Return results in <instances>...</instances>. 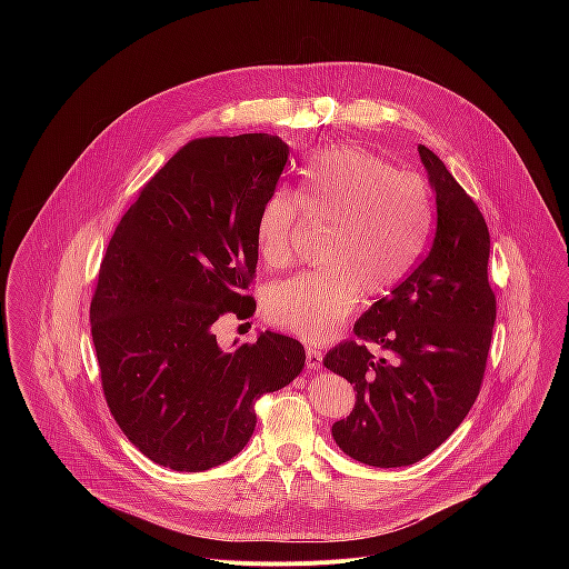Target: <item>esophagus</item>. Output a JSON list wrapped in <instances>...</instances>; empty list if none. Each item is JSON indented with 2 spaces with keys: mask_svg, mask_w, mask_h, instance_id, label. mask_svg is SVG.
<instances>
[{
  "mask_svg": "<svg viewBox=\"0 0 569 569\" xmlns=\"http://www.w3.org/2000/svg\"><path fill=\"white\" fill-rule=\"evenodd\" d=\"M322 359H325V355H322L320 348L307 346V368L309 370H318L322 366Z\"/></svg>",
  "mask_w": 569,
  "mask_h": 569,
  "instance_id": "34e87169",
  "label": "esophagus"
}]
</instances>
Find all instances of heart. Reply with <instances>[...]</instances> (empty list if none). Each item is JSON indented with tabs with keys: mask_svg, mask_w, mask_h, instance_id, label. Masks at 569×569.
<instances>
[{
	"mask_svg": "<svg viewBox=\"0 0 569 569\" xmlns=\"http://www.w3.org/2000/svg\"><path fill=\"white\" fill-rule=\"evenodd\" d=\"M326 223L318 258L325 267L269 287V320L320 341L355 309L359 296H386L418 260L431 228V194L422 177L397 172L375 153L335 144L302 170L296 194L271 192L256 221V247L269 267L291 262L300 214Z\"/></svg>",
	"mask_w": 569,
	"mask_h": 569,
	"instance_id": "b5f03b06",
	"label": "heart"
}]
</instances>
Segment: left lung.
Returning a JSON list of instances; mask_svg holds the SVG:
<instances>
[{
    "label": "left lung",
    "instance_id": "left-lung-1",
    "mask_svg": "<svg viewBox=\"0 0 569 569\" xmlns=\"http://www.w3.org/2000/svg\"><path fill=\"white\" fill-rule=\"evenodd\" d=\"M436 192L429 253L390 296L377 300L325 366L350 381L357 403L332 425L357 462L395 469L438 449L480 395L495 326L488 284L487 221L476 201L427 147H418ZM366 342L382 350L375 356Z\"/></svg>",
    "mask_w": 569,
    "mask_h": 569
}]
</instances>
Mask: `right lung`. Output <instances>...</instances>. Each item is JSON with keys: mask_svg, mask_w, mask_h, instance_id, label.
Returning <instances> with one entry per match:
<instances>
[{"mask_svg": "<svg viewBox=\"0 0 569 569\" xmlns=\"http://www.w3.org/2000/svg\"><path fill=\"white\" fill-rule=\"evenodd\" d=\"M289 160L278 136L199 138L142 188L100 264L89 320L102 392L156 465L208 471L243 451L256 401L289 386L305 346L264 330L223 350L212 325L249 318L256 221Z\"/></svg>", "mask_w": 569, "mask_h": 569, "instance_id": "obj_1", "label": "right lung"}]
</instances>
